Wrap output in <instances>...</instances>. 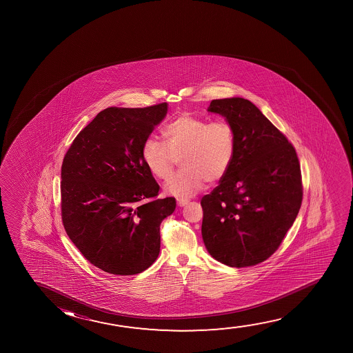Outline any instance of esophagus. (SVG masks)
<instances>
[{"mask_svg": "<svg viewBox=\"0 0 353 353\" xmlns=\"http://www.w3.org/2000/svg\"><path fill=\"white\" fill-rule=\"evenodd\" d=\"M189 200H185V199H179L177 200V205H179V208H184L185 205H188Z\"/></svg>", "mask_w": 353, "mask_h": 353, "instance_id": "obj_1", "label": "esophagus"}]
</instances>
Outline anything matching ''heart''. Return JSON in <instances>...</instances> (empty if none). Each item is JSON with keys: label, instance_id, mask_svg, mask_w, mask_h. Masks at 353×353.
Listing matches in <instances>:
<instances>
[{"label": "heart", "instance_id": "obj_1", "mask_svg": "<svg viewBox=\"0 0 353 353\" xmlns=\"http://www.w3.org/2000/svg\"><path fill=\"white\" fill-rule=\"evenodd\" d=\"M165 143L148 139L142 147V160L150 174L169 179L177 161L182 170L165 183V193L185 199L198 193L206 181L224 179L236 152V136L225 121L206 119L183 113L163 130Z\"/></svg>", "mask_w": 353, "mask_h": 353}]
</instances>
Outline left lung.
<instances>
[{
  "label": "left lung",
  "mask_w": 353,
  "mask_h": 353,
  "mask_svg": "<svg viewBox=\"0 0 353 353\" xmlns=\"http://www.w3.org/2000/svg\"><path fill=\"white\" fill-rule=\"evenodd\" d=\"M236 136L230 169L201 200L203 243L232 268L256 265L279 248L299 213L301 172L294 147L261 110L242 97L212 100Z\"/></svg>",
  "instance_id": "left-lung-1"
}]
</instances>
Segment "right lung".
<instances>
[{"mask_svg": "<svg viewBox=\"0 0 353 353\" xmlns=\"http://www.w3.org/2000/svg\"><path fill=\"white\" fill-rule=\"evenodd\" d=\"M168 103L110 107L73 140L61 166L65 230L83 256L112 275L140 274L160 252V223L174 198L159 192L142 147L168 114Z\"/></svg>", "mask_w": 353, "mask_h": 353, "instance_id": "1", "label": "right lung"}]
</instances>
